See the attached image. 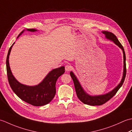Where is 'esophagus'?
<instances>
[{
  "label": "esophagus",
  "instance_id": "34e87169",
  "mask_svg": "<svg viewBox=\"0 0 132 132\" xmlns=\"http://www.w3.org/2000/svg\"><path fill=\"white\" fill-rule=\"evenodd\" d=\"M72 68H71V66L70 65V64H68V65H66L65 66V70L66 71H70L71 70Z\"/></svg>",
  "mask_w": 132,
  "mask_h": 132
}]
</instances>
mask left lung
I'll list each match as a JSON object with an SVG mask.
<instances>
[{"label":"left lung","instance_id":"left-lung-1","mask_svg":"<svg viewBox=\"0 0 132 132\" xmlns=\"http://www.w3.org/2000/svg\"><path fill=\"white\" fill-rule=\"evenodd\" d=\"M102 33L103 34L105 35V37L106 38L113 41V43L114 44H116L119 47H120L122 50L123 54H124V71H123V76L122 78L121 81L119 83V85L117 86L116 87L114 88L112 91L109 92L108 93L104 95H98V96H90V95L87 94L85 91V90L83 89L82 87L81 86L79 81L77 79L76 76L74 75L73 72L71 71L70 74V76L71 77L72 80H73L75 91H76L78 97L79 98V99L82 103L89 105H101L110 100L111 98L117 93V92L118 91L120 88L122 86L123 83L124 82L126 76V72H127V69H126L125 63L126 57L124 47H123L122 45L120 43L119 40L116 37V36L114 35L113 33L107 31H103Z\"/></svg>","mask_w":132,"mask_h":132}]
</instances>
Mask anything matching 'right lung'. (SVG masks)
<instances>
[{
    "mask_svg": "<svg viewBox=\"0 0 132 132\" xmlns=\"http://www.w3.org/2000/svg\"><path fill=\"white\" fill-rule=\"evenodd\" d=\"M30 32H35V29H28ZM24 30L20 33L18 38ZM15 44L13 43V45ZM13 45L8 50L7 60L6 67L8 82L13 91L21 100L34 106H43L49 103L54 98L55 93V84L58 78L64 72V67L53 69L49 72L44 79L35 86H29L23 85L17 80L11 71L9 64V55Z\"/></svg>",
    "mask_w": 132,
    "mask_h": 132,
    "instance_id": "add662e5",
    "label": "right lung"
}]
</instances>
